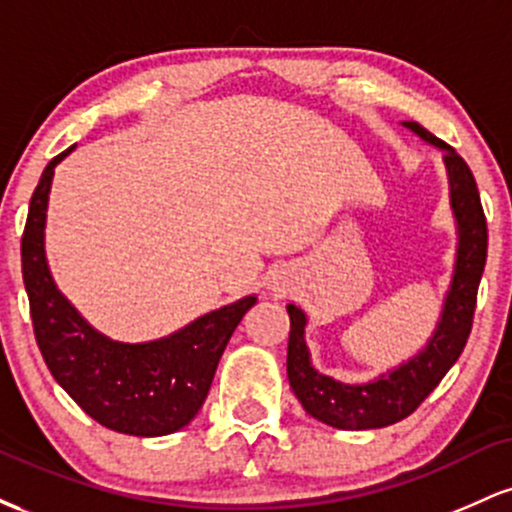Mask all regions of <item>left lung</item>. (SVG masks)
I'll use <instances>...</instances> for the list:
<instances>
[{"label": "left lung", "instance_id": "left-lung-1", "mask_svg": "<svg viewBox=\"0 0 512 512\" xmlns=\"http://www.w3.org/2000/svg\"><path fill=\"white\" fill-rule=\"evenodd\" d=\"M402 125L426 144L443 151L450 209L457 231L455 267L443 298L440 320L424 349L399 366L375 375L368 383H342L332 375L320 373L313 366L310 349L305 344L308 317L298 305H286V313L291 317L286 373L293 395L313 419L339 431H368L407 419L455 366L472 332V317L477 308V289L484 274L486 245H489L477 180L462 156L443 139L428 132L419 122L409 120Z\"/></svg>", "mask_w": 512, "mask_h": 512}]
</instances>
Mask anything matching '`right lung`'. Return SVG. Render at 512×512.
Segmentation results:
<instances>
[{"label":"right lung","mask_w":512,"mask_h":512,"mask_svg":"<svg viewBox=\"0 0 512 512\" xmlns=\"http://www.w3.org/2000/svg\"><path fill=\"white\" fill-rule=\"evenodd\" d=\"M74 149L76 144L45 166L21 240L35 342L52 378L98 424L137 438L168 436L185 428L202 409L223 349L257 296L221 305L151 342H115L88 325L57 289L45 255L52 178L57 163Z\"/></svg>","instance_id":"obj_1"}]
</instances>
